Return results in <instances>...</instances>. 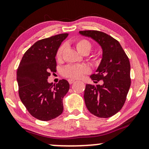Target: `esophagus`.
Returning <instances> with one entry per match:
<instances>
[{
	"label": "esophagus",
	"instance_id": "obj_1",
	"mask_svg": "<svg viewBox=\"0 0 149 149\" xmlns=\"http://www.w3.org/2000/svg\"><path fill=\"white\" fill-rule=\"evenodd\" d=\"M68 81H69V84H73V83L75 82V80H73V79H69L68 80Z\"/></svg>",
	"mask_w": 149,
	"mask_h": 149
}]
</instances>
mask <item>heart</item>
<instances>
[{
  "mask_svg": "<svg viewBox=\"0 0 149 149\" xmlns=\"http://www.w3.org/2000/svg\"><path fill=\"white\" fill-rule=\"evenodd\" d=\"M77 50L80 53H88L92 48L91 42L85 39H80L78 40L75 43ZM64 49V45H61L58 49L57 52V59L60 60L62 57L63 51ZM93 61L95 63H98L100 61V58L97 56H95L93 58ZM89 72V68L87 66L83 64H76V65H68L65 66L63 69V75L65 77L69 78H79L85 73Z\"/></svg>",
  "mask_w": 149,
  "mask_h": 149,
  "instance_id": "heart-1",
  "label": "heart"
}]
</instances>
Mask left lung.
Instances as JSON below:
<instances>
[{"instance_id":"1","label":"left lung","mask_w":149,"mask_h":149,"mask_svg":"<svg viewBox=\"0 0 149 149\" xmlns=\"http://www.w3.org/2000/svg\"><path fill=\"white\" fill-rule=\"evenodd\" d=\"M82 36L91 38L101 46L102 58L96 73L90 76L94 83L87 84L84 100L87 109L99 118L111 117L122 109L130 88V64L117 40L99 31H80Z\"/></svg>"}]
</instances>
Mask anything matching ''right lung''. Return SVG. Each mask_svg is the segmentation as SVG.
<instances>
[{"mask_svg": "<svg viewBox=\"0 0 149 149\" xmlns=\"http://www.w3.org/2000/svg\"><path fill=\"white\" fill-rule=\"evenodd\" d=\"M69 34L61 33L36 42L24 53L17 71L19 95L32 116L42 121L55 118L63 112V98L69 83L62 79L49 83L50 72L56 71L55 57Z\"/></svg>", "mask_w": 149, "mask_h": 149, "instance_id": "right-lung-1", "label": "right lung"}]
</instances>
